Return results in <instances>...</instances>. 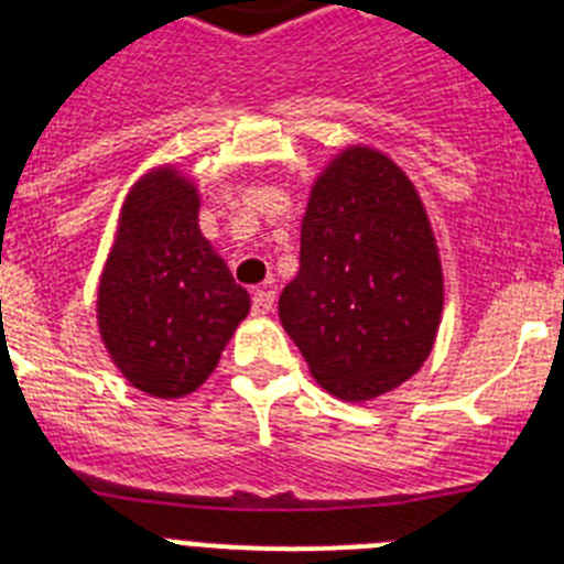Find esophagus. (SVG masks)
<instances>
[{"instance_id": "obj_1", "label": "esophagus", "mask_w": 564, "mask_h": 564, "mask_svg": "<svg viewBox=\"0 0 564 564\" xmlns=\"http://www.w3.org/2000/svg\"><path fill=\"white\" fill-rule=\"evenodd\" d=\"M273 302H276V291L273 288H259L251 296V311L257 316H265V313L273 311Z\"/></svg>"}]
</instances>
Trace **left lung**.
<instances>
[{
	"mask_svg": "<svg viewBox=\"0 0 564 564\" xmlns=\"http://www.w3.org/2000/svg\"><path fill=\"white\" fill-rule=\"evenodd\" d=\"M441 311V259L415 186L381 152L347 149L313 186L282 327L327 392L370 401L426 361Z\"/></svg>",
	"mask_w": 564,
	"mask_h": 564,
	"instance_id": "1",
	"label": "left lung"
}]
</instances>
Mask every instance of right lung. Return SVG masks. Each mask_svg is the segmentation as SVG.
Listing matches in <instances>:
<instances>
[{
    "instance_id": "right-lung-1",
    "label": "right lung",
    "mask_w": 564,
    "mask_h": 564,
    "mask_svg": "<svg viewBox=\"0 0 564 564\" xmlns=\"http://www.w3.org/2000/svg\"><path fill=\"white\" fill-rule=\"evenodd\" d=\"M197 188L172 169L129 192L98 288V327L118 370L154 398L214 372L251 299L197 226Z\"/></svg>"
}]
</instances>
